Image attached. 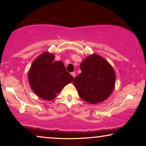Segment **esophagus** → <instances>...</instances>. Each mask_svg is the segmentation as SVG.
<instances>
[{
    "label": "esophagus",
    "instance_id": "34e87169",
    "mask_svg": "<svg viewBox=\"0 0 146 146\" xmlns=\"http://www.w3.org/2000/svg\"><path fill=\"white\" fill-rule=\"evenodd\" d=\"M71 75L72 76H73L74 78H75V77H76V72H71Z\"/></svg>",
    "mask_w": 146,
    "mask_h": 146
}]
</instances>
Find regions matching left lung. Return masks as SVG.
Instances as JSON below:
<instances>
[{
	"mask_svg": "<svg viewBox=\"0 0 146 146\" xmlns=\"http://www.w3.org/2000/svg\"><path fill=\"white\" fill-rule=\"evenodd\" d=\"M80 70L73 82L80 97L92 104L108 98L115 82V71L110 64L101 56L92 54L84 60Z\"/></svg>",
	"mask_w": 146,
	"mask_h": 146,
	"instance_id": "8db88e82",
	"label": "left lung"
}]
</instances>
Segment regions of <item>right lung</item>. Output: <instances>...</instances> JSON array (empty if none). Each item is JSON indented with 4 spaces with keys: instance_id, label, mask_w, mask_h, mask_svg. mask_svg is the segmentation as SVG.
I'll return each instance as SVG.
<instances>
[{
    "instance_id": "obj_1",
    "label": "right lung",
    "mask_w": 146,
    "mask_h": 146,
    "mask_svg": "<svg viewBox=\"0 0 146 146\" xmlns=\"http://www.w3.org/2000/svg\"><path fill=\"white\" fill-rule=\"evenodd\" d=\"M54 55L46 51L32 63L28 80L33 91L40 98L52 100L74 78L68 72L60 60L54 62Z\"/></svg>"
}]
</instances>
